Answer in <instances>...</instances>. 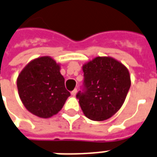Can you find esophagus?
<instances>
[{
	"label": "esophagus",
	"instance_id": "34e87169",
	"mask_svg": "<svg viewBox=\"0 0 157 157\" xmlns=\"http://www.w3.org/2000/svg\"><path fill=\"white\" fill-rule=\"evenodd\" d=\"M76 93H77V89H75L74 90H72V91H71V95H72V96H76Z\"/></svg>",
	"mask_w": 157,
	"mask_h": 157
}]
</instances>
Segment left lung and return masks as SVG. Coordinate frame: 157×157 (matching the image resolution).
Segmentation results:
<instances>
[{"instance_id":"1","label":"left lung","mask_w":157,"mask_h":157,"mask_svg":"<svg viewBox=\"0 0 157 157\" xmlns=\"http://www.w3.org/2000/svg\"><path fill=\"white\" fill-rule=\"evenodd\" d=\"M83 92L76 98L85 115L104 121L118 112L131 86L128 68L111 57H96L82 66Z\"/></svg>"}]
</instances>
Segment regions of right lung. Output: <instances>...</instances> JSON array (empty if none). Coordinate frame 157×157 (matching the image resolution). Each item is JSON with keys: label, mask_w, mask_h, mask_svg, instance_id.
<instances>
[{"label": "right lung", "mask_w": 157, "mask_h": 157, "mask_svg": "<svg viewBox=\"0 0 157 157\" xmlns=\"http://www.w3.org/2000/svg\"><path fill=\"white\" fill-rule=\"evenodd\" d=\"M60 69L53 58L44 56L30 61L19 74L18 93L23 105L33 115L51 118L70 96Z\"/></svg>", "instance_id": "add662e5"}]
</instances>
